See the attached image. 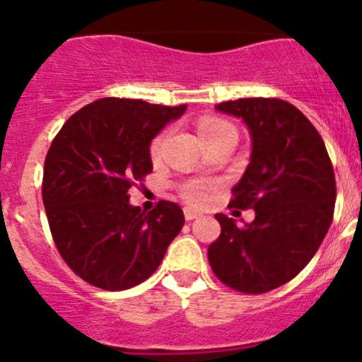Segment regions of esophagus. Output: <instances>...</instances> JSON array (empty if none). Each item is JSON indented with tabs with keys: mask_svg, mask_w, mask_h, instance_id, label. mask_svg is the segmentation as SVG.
I'll list each match as a JSON object with an SVG mask.
<instances>
[{
	"mask_svg": "<svg viewBox=\"0 0 362 362\" xmlns=\"http://www.w3.org/2000/svg\"><path fill=\"white\" fill-rule=\"evenodd\" d=\"M184 217H185V221H194V218L199 217V214H198V211L192 210V208H185Z\"/></svg>",
	"mask_w": 362,
	"mask_h": 362,
	"instance_id": "esophagus-1",
	"label": "esophagus"
}]
</instances>
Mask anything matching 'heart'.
I'll return each mask as SVG.
<instances>
[{"mask_svg":"<svg viewBox=\"0 0 362 362\" xmlns=\"http://www.w3.org/2000/svg\"><path fill=\"white\" fill-rule=\"evenodd\" d=\"M229 131H235V126L231 122L224 119H218V117H203L198 122V133L202 136L203 141L211 140V138H217L221 134L229 133ZM164 138H166V133H160L159 136H156L151 144V156L152 158H158L160 154V148H163ZM182 196H184L185 202L192 204H204L208 199V185L199 184V182H194V184H189L182 187Z\"/></svg>","mask_w":362,"mask_h":362,"instance_id":"obj_1","label":"heart"}]
</instances>
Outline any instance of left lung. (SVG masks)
I'll return each mask as SVG.
<instances>
[{"mask_svg":"<svg viewBox=\"0 0 362 362\" xmlns=\"http://www.w3.org/2000/svg\"><path fill=\"white\" fill-rule=\"evenodd\" d=\"M243 119L250 164L229 206L254 208L250 224L217 214L221 236L208 247L215 276L231 289L262 294L293 280L315 255L333 222L337 182L324 140L294 105L279 98L218 103Z\"/></svg>","mask_w":362,"mask_h":362,"instance_id":"left-lung-1","label":"left lung"}]
</instances>
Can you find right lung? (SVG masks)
<instances>
[{
    "label": "right lung",
    "instance_id": "obj_1",
    "mask_svg": "<svg viewBox=\"0 0 362 362\" xmlns=\"http://www.w3.org/2000/svg\"><path fill=\"white\" fill-rule=\"evenodd\" d=\"M185 105L103 98L73 113L50 144L42 196L54 243L87 284L124 291L158 269L184 226L177 203L148 214L129 191L152 171L151 141Z\"/></svg>",
    "mask_w": 362,
    "mask_h": 362
}]
</instances>
